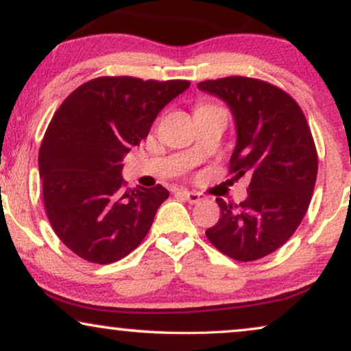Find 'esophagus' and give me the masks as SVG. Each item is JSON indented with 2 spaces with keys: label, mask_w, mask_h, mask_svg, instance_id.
I'll use <instances>...</instances> for the list:
<instances>
[{
  "label": "esophagus",
  "mask_w": 351,
  "mask_h": 351,
  "mask_svg": "<svg viewBox=\"0 0 351 351\" xmlns=\"http://www.w3.org/2000/svg\"><path fill=\"white\" fill-rule=\"evenodd\" d=\"M180 193H182V196H184V198H185L186 201H189L190 204L201 203V201L204 199V195L198 193V191H189V190H182Z\"/></svg>",
  "instance_id": "34e87169"
}]
</instances>
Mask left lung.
<instances>
[{"label":"left lung","mask_w":351,"mask_h":351,"mask_svg":"<svg viewBox=\"0 0 351 351\" xmlns=\"http://www.w3.org/2000/svg\"><path fill=\"white\" fill-rule=\"evenodd\" d=\"M198 89L228 105L237 128L230 174L251 177L239 206L215 198L220 219L206 237L234 261H257L281 247L308 209L318 174L313 137L295 100L265 81L228 76Z\"/></svg>","instance_id":"1"}]
</instances>
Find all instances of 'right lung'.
<instances>
[{"mask_svg": "<svg viewBox=\"0 0 351 351\" xmlns=\"http://www.w3.org/2000/svg\"><path fill=\"white\" fill-rule=\"evenodd\" d=\"M189 81L102 76L81 84L52 117L38 165L47 219L84 261L107 265L147 237L169 191L126 189L123 158Z\"/></svg>", "mask_w": 351, "mask_h": 351, "instance_id": "add662e5", "label": "right lung"}]
</instances>
